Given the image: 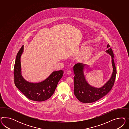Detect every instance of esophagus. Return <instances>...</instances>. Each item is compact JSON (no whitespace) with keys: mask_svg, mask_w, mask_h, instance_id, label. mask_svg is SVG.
<instances>
[{"mask_svg":"<svg viewBox=\"0 0 129 129\" xmlns=\"http://www.w3.org/2000/svg\"><path fill=\"white\" fill-rule=\"evenodd\" d=\"M67 74L68 75H70L71 74V71L70 70H68L67 72Z\"/></svg>","mask_w":129,"mask_h":129,"instance_id":"esophagus-1","label":"esophagus"}]
</instances>
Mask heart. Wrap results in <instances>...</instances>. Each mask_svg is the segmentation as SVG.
<instances>
[{"mask_svg":"<svg viewBox=\"0 0 129 129\" xmlns=\"http://www.w3.org/2000/svg\"><path fill=\"white\" fill-rule=\"evenodd\" d=\"M88 51V49H86V48H84L82 50V53L81 54L82 55H85L86 54ZM92 55V53L91 52H88L87 54L84 57V58L85 59H88L89 58H90V57Z\"/></svg>","mask_w":129,"mask_h":129,"instance_id":"obj_1","label":"heart"}]
</instances>
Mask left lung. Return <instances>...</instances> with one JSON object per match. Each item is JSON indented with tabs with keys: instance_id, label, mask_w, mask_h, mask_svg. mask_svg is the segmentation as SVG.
<instances>
[{
	"instance_id": "1",
	"label": "left lung",
	"mask_w": 129,
	"mask_h": 129,
	"mask_svg": "<svg viewBox=\"0 0 129 129\" xmlns=\"http://www.w3.org/2000/svg\"><path fill=\"white\" fill-rule=\"evenodd\" d=\"M110 47L107 45V48ZM111 56L113 71L109 80L103 86L96 88L91 86L86 80L84 70L87 66L82 63H77L73 67L74 73V93L78 100L84 103H90L98 101L108 94L114 84L116 76V70L113 60V53L112 49L109 48L106 51Z\"/></svg>"
}]
</instances>
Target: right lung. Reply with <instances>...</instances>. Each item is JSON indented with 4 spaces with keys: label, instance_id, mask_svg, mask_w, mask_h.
I'll return each instance as SVG.
<instances>
[{
    "label": "right lung",
    "instance_id": "obj_1",
    "mask_svg": "<svg viewBox=\"0 0 129 129\" xmlns=\"http://www.w3.org/2000/svg\"><path fill=\"white\" fill-rule=\"evenodd\" d=\"M23 51L22 46L17 53L14 66V82L16 87L29 99L35 101H43L54 94L64 71H53L46 79L39 83L26 81L21 74V56Z\"/></svg>",
    "mask_w": 129,
    "mask_h": 129
}]
</instances>
